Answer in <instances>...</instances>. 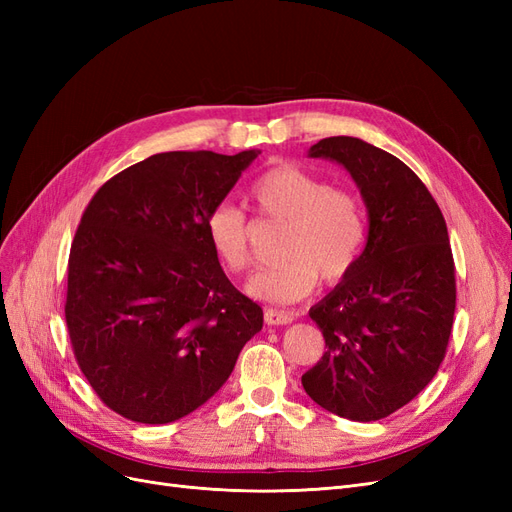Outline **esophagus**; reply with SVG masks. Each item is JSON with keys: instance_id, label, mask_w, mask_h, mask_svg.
I'll list each match as a JSON object with an SVG mask.
<instances>
[{"instance_id": "esophagus-1", "label": "esophagus", "mask_w": 512, "mask_h": 512, "mask_svg": "<svg viewBox=\"0 0 512 512\" xmlns=\"http://www.w3.org/2000/svg\"><path fill=\"white\" fill-rule=\"evenodd\" d=\"M265 320L267 324H290L292 322V314L288 312H280V309H265Z\"/></svg>"}]
</instances>
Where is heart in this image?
I'll return each mask as SVG.
<instances>
[{
	"label": "heart",
	"instance_id": "heart-1",
	"mask_svg": "<svg viewBox=\"0 0 512 512\" xmlns=\"http://www.w3.org/2000/svg\"><path fill=\"white\" fill-rule=\"evenodd\" d=\"M260 215L284 222L277 245L280 262L260 269L247 282L250 297L292 303L307 297L316 275L335 282L354 267L365 241L363 209L350 192L331 188L312 170L284 164L267 170L250 188ZM207 239L222 265L232 273L250 267V222L232 203L215 205L205 218Z\"/></svg>",
	"mask_w": 512,
	"mask_h": 512
}]
</instances>
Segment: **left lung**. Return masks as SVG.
<instances>
[{
  "label": "left lung",
  "instance_id": "1",
  "mask_svg": "<svg viewBox=\"0 0 512 512\" xmlns=\"http://www.w3.org/2000/svg\"><path fill=\"white\" fill-rule=\"evenodd\" d=\"M307 156L348 170L367 209V241L309 309L327 352L301 382L324 410L380 421L425 389L446 354L457 297L446 222L425 183L389 151L331 136Z\"/></svg>",
  "mask_w": 512,
  "mask_h": 512
}]
</instances>
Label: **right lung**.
<instances>
[{
  "label": "right lung",
  "mask_w": 512,
  "mask_h": 512,
  "mask_svg": "<svg viewBox=\"0 0 512 512\" xmlns=\"http://www.w3.org/2000/svg\"><path fill=\"white\" fill-rule=\"evenodd\" d=\"M258 149L166 151L108 179L68 262L66 322L91 389L145 425L188 416L222 389L262 309L228 282L205 218Z\"/></svg>",
  "instance_id": "add662e5"
}]
</instances>
